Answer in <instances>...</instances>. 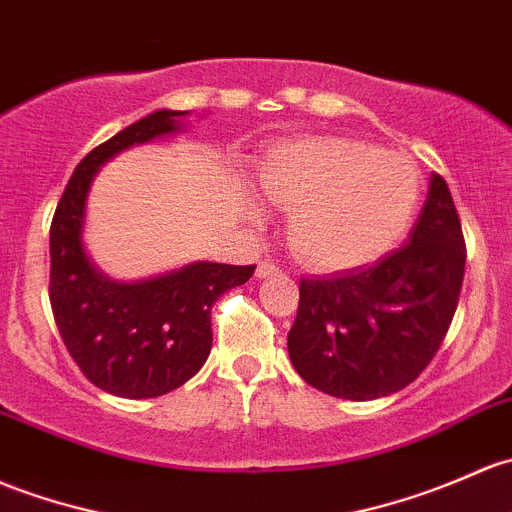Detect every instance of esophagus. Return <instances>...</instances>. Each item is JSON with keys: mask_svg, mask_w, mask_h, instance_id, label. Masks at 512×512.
Listing matches in <instances>:
<instances>
[{"mask_svg": "<svg viewBox=\"0 0 512 512\" xmlns=\"http://www.w3.org/2000/svg\"><path fill=\"white\" fill-rule=\"evenodd\" d=\"M279 272V267H277V262H272V260H262L260 265H257V277H272V274H277Z\"/></svg>", "mask_w": 512, "mask_h": 512, "instance_id": "34e87169", "label": "esophagus"}]
</instances>
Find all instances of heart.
<instances>
[{"label": "heart", "mask_w": 512, "mask_h": 512, "mask_svg": "<svg viewBox=\"0 0 512 512\" xmlns=\"http://www.w3.org/2000/svg\"><path fill=\"white\" fill-rule=\"evenodd\" d=\"M410 159L346 137L274 147L257 171L262 201L292 211L287 238L304 265L343 272L397 245L419 203Z\"/></svg>", "instance_id": "1"}]
</instances>
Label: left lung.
<instances>
[{"instance_id":"8db88e82","label":"left lung","mask_w":512,"mask_h":512,"mask_svg":"<svg viewBox=\"0 0 512 512\" xmlns=\"http://www.w3.org/2000/svg\"><path fill=\"white\" fill-rule=\"evenodd\" d=\"M464 265L454 198L432 174L405 245L370 267L301 279L297 319L287 336L294 370L343 400H378L407 387L449 331Z\"/></svg>"}]
</instances>
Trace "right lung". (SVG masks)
I'll return each mask as SVG.
<instances>
[{
	"instance_id": "obj_1",
	"label": "right lung",
	"mask_w": 512,
	"mask_h": 512,
	"mask_svg": "<svg viewBox=\"0 0 512 512\" xmlns=\"http://www.w3.org/2000/svg\"><path fill=\"white\" fill-rule=\"evenodd\" d=\"M188 112L157 110L95 147L78 166L51 223V309L68 353L100 390L159 397L191 380L211 353V309L255 265L191 262L139 282L98 270L83 245L88 193L100 166L134 144L179 132Z\"/></svg>"
}]
</instances>
